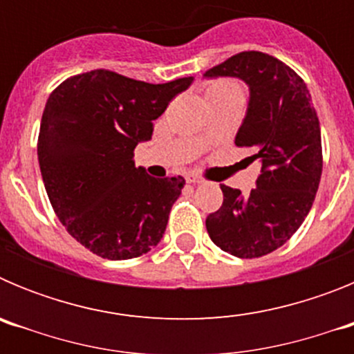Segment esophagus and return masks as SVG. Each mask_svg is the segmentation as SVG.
I'll use <instances>...</instances> for the list:
<instances>
[{
	"instance_id": "1",
	"label": "esophagus",
	"mask_w": 354,
	"mask_h": 354,
	"mask_svg": "<svg viewBox=\"0 0 354 354\" xmlns=\"http://www.w3.org/2000/svg\"><path fill=\"white\" fill-rule=\"evenodd\" d=\"M186 180L189 184H202V183H204V179H202V177H198V175H187Z\"/></svg>"
}]
</instances>
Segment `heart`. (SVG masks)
<instances>
[{
  "instance_id": "b5f03b06",
  "label": "heart",
  "mask_w": 354,
  "mask_h": 354,
  "mask_svg": "<svg viewBox=\"0 0 354 354\" xmlns=\"http://www.w3.org/2000/svg\"><path fill=\"white\" fill-rule=\"evenodd\" d=\"M230 93H241V86L232 80H216L209 83L205 88L207 99H218V97L230 95Z\"/></svg>"
}]
</instances>
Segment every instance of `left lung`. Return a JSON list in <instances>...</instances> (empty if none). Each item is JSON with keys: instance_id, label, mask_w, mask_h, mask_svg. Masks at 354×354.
<instances>
[{"instance_id": "obj_1", "label": "left lung", "mask_w": 354, "mask_h": 354, "mask_svg": "<svg viewBox=\"0 0 354 354\" xmlns=\"http://www.w3.org/2000/svg\"><path fill=\"white\" fill-rule=\"evenodd\" d=\"M204 76L239 77L248 84V109L236 145L255 150L250 161L261 162L250 195L220 184L223 204L207 216L205 227L223 252L262 257L292 237L314 204L323 171L317 113L305 81L266 53H237Z\"/></svg>"}]
</instances>
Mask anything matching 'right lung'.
Returning <instances> with one entry per match:
<instances>
[{
	"instance_id": "right-lung-1",
	"label": "right lung",
	"mask_w": 354,
	"mask_h": 354,
	"mask_svg": "<svg viewBox=\"0 0 354 354\" xmlns=\"http://www.w3.org/2000/svg\"><path fill=\"white\" fill-rule=\"evenodd\" d=\"M192 83L152 84L97 68L49 95L37 145L44 186L67 232L99 257H140L161 241L186 180L147 175L134 167V149Z\"/></svg>"
}]
</instances>
